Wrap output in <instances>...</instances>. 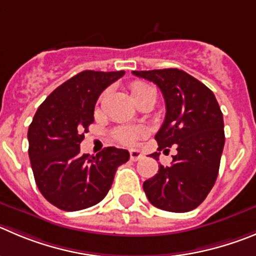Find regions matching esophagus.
<instances>
[{
    "instance_id": "34e87169",
    "label": "esophagus",
    "mask_w": 256,
    "mask_h": 256,
    "mask_svg": "<svg viewBox=\"0 0 256 256\" xmlns=\"http://www.w3.org/2000/svg\"><path fill=\"white\" fill-rule=\"evenodd\" d=\"M142 152H139V150H136V149H132V150H130V159L132 162H138V160H140V159H142Z\"/></svg>"
}]
</instances>
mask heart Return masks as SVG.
Returning <instances> with one entry per match:
<instances>
[{"mask_svg":"<svg viewBox=\"0 0 256 256\" xmlns=\"http://www.w3.org/2000/svg\"><path fill=\"white\" fill-rule=\"evenodd\" d=\"M131 94H132L134 98H139L140 96L145 94L148 92H152V90L150 86L145 84L142 82H134L130 87ZM146 135V130L144 128H118L116 131V139L120 142L126 145H131L136 142L138 139L142 138V136Z\"/></svg>","mask_w":256,"mask_h":256,"instance_id":"obj_1","label":"heart"}]
</instances>
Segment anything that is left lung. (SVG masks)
Instances as JSON below:
<instances>
[{
    "instance_id": "1",
    "label": "left lung",
    "mask_w": 256,
    "mask_h": 256,
    "mask_svg": "<svg viewBox=\"0 0 256 256\" xmlns=\"http://www.w3.org/2000/svg\"><path fill=\"white\" fill-rule=\"evenodd\" d=\"M160 88L166 118L155 135L159 149L176 145L169 166H159L145 180L150 204L170 212H188L200 206L217 179L225 145L224 117L214 92L184 70L176 68L134 70ZM169 150V149H166ZM160 152L150 156L159 159Z\"/></svg>"
}]
</instances>
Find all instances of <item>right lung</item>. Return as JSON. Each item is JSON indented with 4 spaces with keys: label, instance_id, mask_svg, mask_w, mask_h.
<instances>
[{
    "label": "right lung",
    "instance_id": "1",
    "mask_svg": "<svg viewBox=\"0 0 256 256\" xmlns=\"http://www.w3.org/2000/svg\"><path fill=\"white\" fill-rule=\"evenodd\" d=\"M125 74L83 70L52 90L28 126V156L42 194L63 211H80L101 202L128 150L104 148L80 154V144L94 121L96 102L110 84Z\"/></svg>",
    "mask_w": 256,
    "mask_h": 256
}]
</instances>
